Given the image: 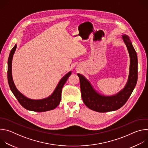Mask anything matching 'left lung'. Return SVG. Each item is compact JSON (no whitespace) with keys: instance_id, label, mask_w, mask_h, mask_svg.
<instances>
[{"instance_id":"left-lung-1","label":"left lung","mask_w":148,"mask_h":148,"mask_svg":"<svg viewBox=\"0 0 148 148\" xmlns=\"http://www.w3.org/2000/svg\"><path fill=\"white\" fill-rule=\"evenodd\" d=\"M122 38L125 43L130 57V74L124 88L112 96H103L98 93L91 86L90 82L80 74L79 78L81 97L84 103L90 109L99 112H106L119 109L128 101L138 80V58L128 36L123 35Z\"/></svg>"}]
</instances>
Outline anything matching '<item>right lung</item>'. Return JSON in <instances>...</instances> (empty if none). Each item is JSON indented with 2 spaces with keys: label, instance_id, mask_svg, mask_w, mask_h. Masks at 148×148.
Wrapping results in <instances>:
<instances>
[{
  "label": "right lung",
  "instance_id": "add662e5",
  "mask_svg": "<svg viewBox=\"0 0 148 148\" xmlns=\"http://www.w3.org/2000/svg\"><path fill=\"white\" fill-rule=\"evenodd\" d=\"M16 47L17 45H16L11 50L8 63V79L12 92H13L16 99L18 100L20 105L27 110L35 112H45L54 110L58 106L60 102L61 99L62 88L69 77L71 74V72L70 71L61 78L53 94L48 98L38 100L29 99L24 96L22 94H21L17 90L12 78V62L13 56L16 49Z\"/></svg>",
  "mask_w": 148,
  "mask_h": 148
}]
</instances>
